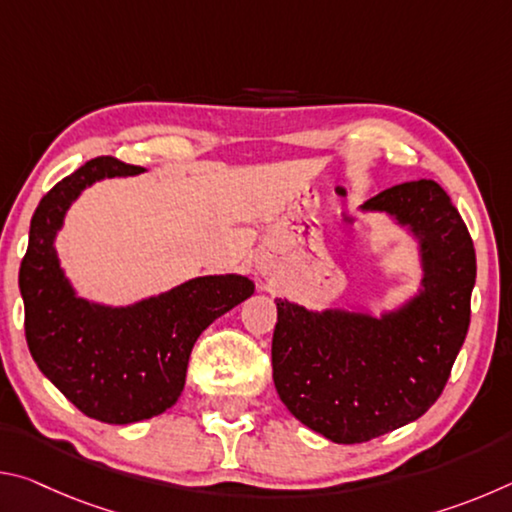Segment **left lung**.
Listing matches in <instances>:
<instances>
[{"mask_svg":"<svg viewBox=\"0 0 512 512\" xmlns=\"http://www.w3.org/2000/svg\"><path fill=\"white\" fill-rule=\"evenodd\" d=\"M361 210L388 214L418 239L420 291L379 318L275 300V391L305 427L341 445L368 443L429 411L465 341L476 280L472 237L438 183L395 185Z\"/></svg>","mask_w":512,"mask_h":512,"instance_id":"8db88e82","label":"left lung"}]
</instances>
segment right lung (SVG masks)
<instances>
[{
  "label": "right lung",
  "mask_w": 512,
  "mask_h": 512,
  "mask_svg": "<svg viewBox=\"0 0 512 512\" xmlns=\"http://www.w3.org/2000/svg\"><path fill=\"white\" fill-rule=\"evenodd\" d=\"M142 171L106 155L60 180L36 207L20 266L33 361L76 409L108 424L149 420L176 404L198 336L255 291L253 280L230 273L194 277L128 307L76 296L54 248L69 205L97 180Z\"/></svg>",
  "instance_id": "right-lung-1"
}]
</instances>
